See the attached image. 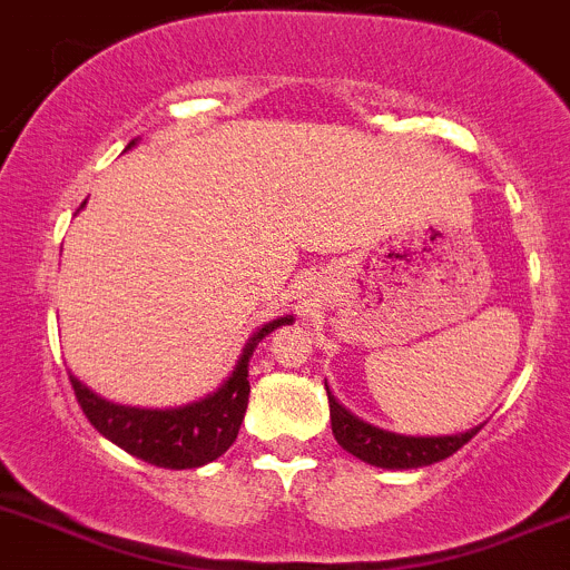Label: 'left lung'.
Returning a JSON list of instances; mask_svg holds the SVG:
<instances>
[{
    "instance_id": "8db88e82",
    "label": "left lung",
    "mask_w": 570,
    "mask_h": 570,
    "mask_svg": "<svg viewBox=\"0 0 570 570\" xmlns=\"http://www.w3.org/2000/svg\"><path fill=\"white\" fill-rule=\"evenodd\" d=\"M328 390V386H325ZM331 406V429L334 438L347 454L356 460L367 462L375 468H423L432 462L445 460L456 454L479 429H471L465 434H451V438H401V434L381 432L375 425L353 417L345 406L336 403V397L328 392Z\"/></svg>"
}]
</instances>
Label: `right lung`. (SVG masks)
<instances>
[{
  "mask_svg": "<svg viewBox=\"0 0 570 570\" xmlns=\"http://www.w3.org/2000/svg\"><path fill=\"white\" fill-rule=\"evenodd\" d=\"M132 145V141H130ZM292 323V317H281L267 323L253 334L242 351L239 364L230 373V379L219 386L214 395L203 401L189 403L180 409H132L110 403L105 397L94 395L86 384L69 375L75 386L77 403L82 414L91 420L102 438L125 449L127 454L150 462L158 468H200L214 462L234 445L239 425L245 420L247 395H250V381H247V362L253 351L267 334H273L278 325Z\"/></svg>",
  "mask_w": 570,
  "mask_h": 570,
  "instance_id": "right-lung-1",
  "label": "right lung"
}]
</instances>
